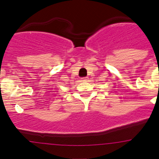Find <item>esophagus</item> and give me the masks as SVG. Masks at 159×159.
Instances as JSON below:
<instances>
[{"mask_svg": "<svg viewBox=\"0 0 159 159\" xmlns=\"http://www.w3.org/2000/svg\"><path fill=\"white\" fill-rule=\"evenodd\" d=\"M88 79H89V78H81V81H87Z\"/></svg>", "mask_w": 159, "mask_h": 159, "instance_id": "1", "label": "esophagus"}]
</instances>
